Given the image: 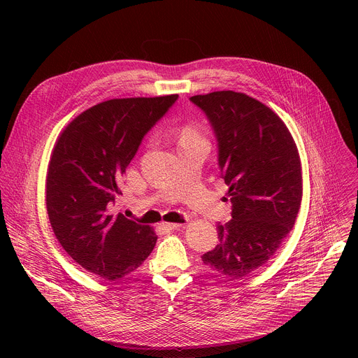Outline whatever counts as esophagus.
<instances>
[{"label":"esophagus","mask_w":358,"mask_h":358,"mask_svg":"<svg viewBox=\"0 0 358 358\" xmlns=\"http://www.w3.org/2000/svg\"><path fill=\"white\" fill-rule=\"evenodd\" d=\"M180 227H182V224H176V222H163L162 224V228L167 229V231H173V229H177Z\"/></svg>","instance_id":"obj_1"}]
</instances>
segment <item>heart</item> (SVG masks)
Returning <instances> with one entry per match:
<instances>
[{"mask_svg":"<svg viewBox=\"0 0 358 358\" xmlns=\"http://www.w3.org/2000/svg\"><path fill=\"white\" fill-rule=\"evenodd\" d=\"M201 140H203V138H202L201 130L196 123L188 122L180 127V130H178V143L180 144H187V143H194V141H201Z\"/></svg>","mask_w":358,"mask_h":358,"instance_id":"1","label":"heart"}]
</instances>
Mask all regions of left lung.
I'll return each mask as SVG.
<instances>
[{
	"mask_svg": "<svg viewBox=\"0 0 358 358\" xmlns=\"http://www.w3.org/2000/svg\"><path fill=\"white\" fill-rule=\"evenodd\" d=\"M189 100L214 129L232 203V220L218 225L220 243L201 258L211 271L241 279L266 264L294 225L303 194L299 151L282 119L245 93Z\"/></svg>",
	"mask_w": 358,
	"mask_h": 358,
	"instance_id": "8db88e82",
	"label": "left lung"
}]
</instances>
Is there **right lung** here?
<instances>
[{
  "label": "right lung",
  "instance_id": "right-lung-1",
  "mask_svg": "<svg viewBox=\"0 0 358 358\" xmlns=\"http://www.w3.org/2000/svg\"><path fill=\"white\" fill-rule=\"evenodd\" d=\"M178 99H110L75 117L59 134L46 173V211L57 239L83 269L108 280L134 272L157 235L115 213L120 181L145 133Z\"/></svg>",
  "mask_w": 358,
  "mask_h": 358
}]
</instances>
